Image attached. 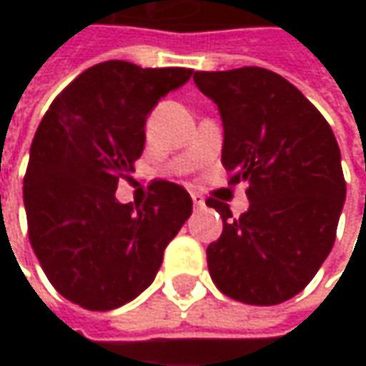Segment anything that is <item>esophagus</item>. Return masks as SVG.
I'll list each match as a JSON object with an SVG mask.
<instances>
[{
  "instance_id": "esophagus-1",
  "label": "esophagus",
  "mask_w": 366,
  "mask_h": 366,
  "mask_svg": "<svg viewBox=\"0 0 366 366\" xmlns=\"http://www.w3.org/2000/svg\"><path fill=\"white\" fill-rule=\"evenodd\" d=\"M191 199H193V205H195V207H204L205 205V199L202 193H195V191H193V193H191Z\"/></svg>"
}]
</instances>
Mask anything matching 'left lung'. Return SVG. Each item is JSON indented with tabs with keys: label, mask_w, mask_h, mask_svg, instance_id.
I'll use <instances>...</instances> for the list:
<instances>
[{
	"label": "left lung",
	"mask_w": 366,
	"mask_h": 366,
	"mask_svg": "<svg viewBox=\"0 0 366 366\" xmlns=\"http://www.w3.org/2000/svg\"><path fill=\"white\" fill-rule=\"evenodd\" d=\"M199 92L219 109L222 164L248 183V209L207 199L224 230L207 246L216 287L236 302L277 305L297 295L330 254L346 199L340 148L330 124L287 79L260 66L197 71Z\"/></svg>",
	"instance_id": "left-lung-1"
}]
</instances>
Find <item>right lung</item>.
Segmentation results:
<instances>
[{"label":"right lung","instance_id":"right-lung-1","mask_svg":"<svg viewBox=\"0 0 366 366\" xmlns=\"http://www.w3.org/2000/svg\"><path fill=\"white\" fill-rule=\"evenodd\" d=\"M191 75L106 61L66 85L40 122L24 179L28 236L69 302L92 312L132 302L191 216L189 193L171 181H152L144 204L116 199L142 154L147 116Z\"/></svg>","mask_w":366,"mask_h":366}]
</instances>
